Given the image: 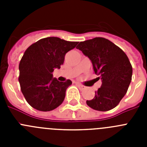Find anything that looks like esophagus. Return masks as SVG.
<instances>
[{
  "instance_id": "1",
  "label": "esophagus",
  "mask_w": 147,
  "mask_h": 147,
  "mask_svg": "<svg viewBox=\"0 0 147 147\" xmlns=\"http://www.w3.org/2000/svg\"><path fill=\"white\" fill-rule=\"evenodd\" d=\"M76 85H77V86L79 87V88H80L81 90H85V88H86V87L84 86V85H82V84H80V83L76 82Z\"/></svg>"
}]
</instances>
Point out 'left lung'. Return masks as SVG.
I'll return each mask as SVG.
<instances>
[{
    "label": "left lung",
    "instance_id": "obj_1",
    "mask_svg": "<svg viewBox=\"0 0 147 147\" xmlns=\"http://www.w3.org/2000/svg\"><path fill=\"white\" fill-rule=\"evenodd\" d=\"M76 49L89 58L95 74L102 80L101 88L95 91L93 99L87 101V105L98 111L112 110L125 96L132 80V67L127 56L103 37L80 42Z\"/></svg>",
    "mask_w": 147,
    "mask_h": 147
}]
</instances>
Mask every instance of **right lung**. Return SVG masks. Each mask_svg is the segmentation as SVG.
<instances>
[{
  "label": "right lung",
  "mask_w": 147,
  "mask_h": 147,
  "mask_svg": "<svg viewBox=\"0 0 147 147\" xmlns=\"http://www.w3.org/2000/svg\"><path fill=\"white\" fill-rule=\"evenodd\" d=\"M78 42L59 37L41 39L26 49L19 65V82L23 96L32 107L40 111H51L62 103L71 80L59 82L53 71L63 65L66 53Z\"/></svg>",
  "instance_id": "obj_1"
}]
</instances>
